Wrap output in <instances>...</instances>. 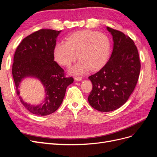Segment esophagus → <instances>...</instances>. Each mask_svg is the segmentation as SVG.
Wrapping results in <instances>:
<instances>
[{"label":"esophagus","instance_id":"34e87169","mask_svg":"<svg viewBox=\"0 0 157 157\" xmlns=\"http://www.w3.org/2000/svg\"><path fill=\"white\" fill-rule=\"evenodd\" d=\"M82 77H77V76H76V77H75V80H76V81H80V80H82Z\"/></svg>","mask_w":157,"mask_h":157}]
</instances>
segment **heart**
Instances as JSON below:
<instances>
[{"label": "heart", "instance_id": "obj_1", "mask_svg": "<svg viewBox=\"0 0 157 157\" xmlns=\"http://www.w3.org/2000/svg\"><path fill=\"white\" fill-rule=\"evenodd\" d=\"M111 51L109 37L103 33L89 30L76 31L70 35L65 42H58L54 48L57 63L69 67L78 58L79 62L70 72L81 74L89 69L96 71L105 65Z\"/></svg>", "mask_w": 157, "mask_h": 157}]
</instances>
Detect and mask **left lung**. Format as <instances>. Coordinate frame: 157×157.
I'll list each match as a JSON object with an SVG mask.
<instances>
[{
  "instance_id": "obj_1",
  "label": "left lung",
  "mask_w": 157,
  "mask_h": 157,
  "mask_svg": "<svg viewBox=\"0 0 157 157\" xmlns=\"http://www.w3.org/2000/svg\"><path fill=\"white\" fill-rule=\"evenodd\" d=\"M113 39V50L107 63L88 78L92 90L88 98L96 110L109 112L127 101L138 80L141 63L137 47L121 31L107 27Z\"/></svg>"
}]
</instances>
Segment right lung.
I'll list each match as a JSON object with an SVG mask.
<instances>
[{"label": "right lung", "instance_id": "1", "mask_svg": "<svg viewBox=\"0 0 157 157\" xmlns=\"http://www.w3.org/2000/svg\"><path fill=\"white\" fill-rule=\"evenodd\" d=\"M61 31L42 29L23 39L13 56L12 75L16 92L28 111L40 116L54 113L62 103L66 88L73 82V77H65L64 70L54 61V48ZM26 77L39 79L45 89L44 103L33 106L20 96L18 86Z\"/></svg>", "mask_w": 157, "mask_h": 157}]
</instances>
